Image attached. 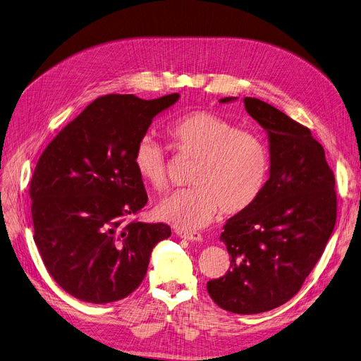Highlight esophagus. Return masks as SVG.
I'll return each mask as SVG.
<instances>
[{
  "label": "esophagus",
  "mask_w": 361,
  "mask_h": 361,
  "mask_svg": "<svg viewBox=\"0 0 361 361\" xmlns=\"http://www.w3.org/2000/svg\"><path fill=\"white\" fill-rule=\"evenodd\" d=\"M177 235L184 238V240H190V241H202V234L196 231H177Z\"/></svg>",
  "instance_id": "obj_1"
}]
</instances>
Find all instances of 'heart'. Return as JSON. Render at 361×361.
I'll return each instance as SVG.
<instances>
[{
	"instance_id": "b5f03b06",
	"label": "heart",
	"mask_w": 361,
	"mask_h": 361,
	"mask_svg": "<svg viewBox=\"0 0 361 361\" xmlns=\"http://www.w3.org/2000/svg\"><path fill=\"white\" fill-rule=\"evenodd\" d=\"M166 133L181 157L196 158L190 188H180L157 206L158 216L180 230H197L215 214H238L256 202L269 173V152L256 135L209 111H193L171 121ZM133 164L154 188L168 184L164 147L145 135Z\"/></svg>"
}]
</instances>
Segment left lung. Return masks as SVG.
I'll return each mask as SVG.
<instances>
[{
	"label": "left lung",
	"instance_id": "obj_1",
	"mask_svg": "<svg viewBox=\"0 0 361 361\" xmlns=\"http://www.w3.org/2000/svg\"><path fill=\"white\" fill-rule=\"evenodd\" d=\"M244 106L268 133L269 178L256 202L224 225L230 269L206 288L224 310L256 314L300 291L334 231L336 193L325 150L307 127L256 98H244Z\"/></svg>",
	"mask_w": 361,
	"mask_h": 361
}]
</instances>
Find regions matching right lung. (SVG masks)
I'll list each match as a JSON object with an SVG mask.
<instances>
[{"mask_svg": "<svg viewBox=\"0 0 361 361\" xmlns=\"http://www.w3.org/2000/svg\"><path fill=\"white\" fill-rule=\"evenodd\" d=\"M178 98L105 94L37 161L29 190L33 240L49 275L70 295L93 305L127 297L143 281L152 249L171 235L166 224L126 219L147 202L133 164L136 145Z\"/></svg>", "mask_w": 361, "mask_h": 361, "instance_id": "obj_1", "label": "right lung"}]
</instances>
